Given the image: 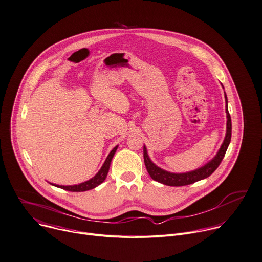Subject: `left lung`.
I'll return each mask as SVG.
<instances>
[{
	"instance_id": "1",
	"label": "left lung",
	"mask_w": 262,
	"mask_h": 262,
	"mask_svg": "<svg viewBox=\"0 0 262 262\" xmlns=\"http://www.w3.org/2000/svg\"><path fill=\"white\" fill-rule=\"evenodd\" d=\"M223 89L224 85L222 84ZM225 99H226V113H227V130H226V137L224 139L223 144L212 160H210L208 163H206L202 167L189 171V172H183V173H174L170 172L167 170H164L160 168L159 166H157L149 158L147 154V148L144 145L143 148V156H144V163L146 166V169L151 177L152 180L167 185V186H173V187H179V186H185V185H190L193 184L198 181L204 180L208 177H210L214 171L216 170V168L220 166L221 162L223 161L225 154L228 149V146L231 142V135H232V122H231V117L228 111V98L225 92Z\"/></svg>"
}]
</instances>
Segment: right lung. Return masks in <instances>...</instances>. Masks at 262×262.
<instances>
[{
    "mask_svg": "<svg viewBox=\"0 0 262 262\" xmlns=\"http://www.w3.org/2000/svg\"><path fill=\"white\" fill-rule=\"evenodd\" d=\"M118 148V145L115 146L111 152L108 154L107 158L105 159L103 165L101 166L100 170L95 174L92 179H90L89 181H85L83 183H80L78 185H70V186H63V185H56V184H52L50 183L51 185L55 186V187H58V188H61V189H64V190H68V191H72V192H82V191H86V190H91V189H94L95 187L99 186L101 183L104 182L106 176H107V172H108V169H110V166H111V162H112V159L116 152Z\"/></svg>",
    "mask_w": 262,
    "mask_h": 262,
    "instance_id": "1",
    "label": "right lung"
}]
</instances>
